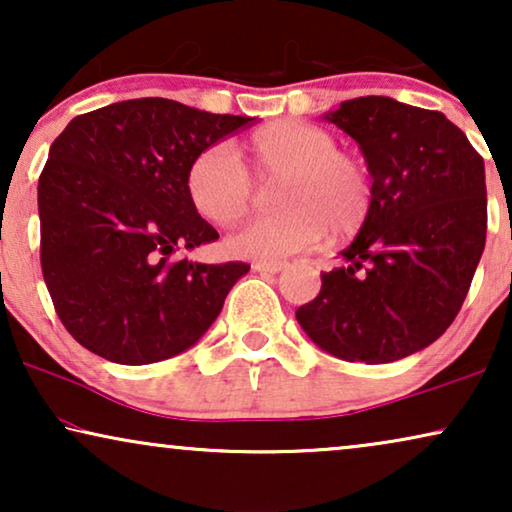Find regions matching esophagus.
<instances>
[{
    "label": "esophagus",
    "mask_w": 512,
    "mask_h": 512,
    "mask_svg": "<svg viewBox=\"0 0 512 512\" xmlns=\"http://www.w3.org/2000/svg\"><path fill=\"white\" fill-rule=\"evenodd\" d=\"M284 268H286L284 261H256L251 265V270L261 272V275H277V272H282Z\"/></svg>",
    "instance_id": "34e87169"
}]
</instances>
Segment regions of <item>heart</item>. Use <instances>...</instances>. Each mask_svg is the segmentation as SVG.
I'll return each instance as SVG.
<instances>
[{
  "instance_id": "heart-1",
  "label": "heart",
  "mask_w": 512,
  "mask_h": 512,
  "mask_svg": "<svg viewBox=\"0 0 512 512\" xmlns=\"http://www.w3.org/2000/svg\"><path fill=\"white\" fill-rule=\"evenodd\" d=\"M209 146L186 172V193L195 212L214 226L240 221L251 207V179L277 181L272 202L279 212L251 221L226 240V249L249 261L310 249L328 235L347 240L366 223L373 207V174L366 160L338 149L333 132L312 123L270 121L240 146Z\"/></svg>"
}]
</instances>
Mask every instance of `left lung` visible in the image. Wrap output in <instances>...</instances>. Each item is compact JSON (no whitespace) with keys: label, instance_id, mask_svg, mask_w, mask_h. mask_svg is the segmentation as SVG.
Wrapping results in <instances>:
<instances>
[{"label":"left lung","instance_id":"8db88e82","mask_svg":"<svg viewBox=\"0 0 512 512\" xmlns=\"http://www.w3.org/2000/svg\"><path fill=\"white\" fill-rule=\"evenodd\" d=\"M324 121L359 144L375 195L345 265L296 319L342 361L405 359L464 305L487 237L485 160L445 114L391 97L347 100Z\"/></svg>","mask_w":512,"mask_h":512}]
</instances>
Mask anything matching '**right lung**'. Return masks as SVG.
<instances>
[{"instance_id": "right-lung-1", "label": "right lung", "mask_w": 512, "mask_h": 512, "mask_svg": "<svg viewBox=\"0 0 512 512\" xmlns=\"http://www.w3.org/2000/svg\"><path fill=\"white\" fill-rule=\"evenodd\" d=\"M254 121L142 97L69 121L39 177L41 270L72 338L123 366L193 347L247 263H193L177 251L219 240L195 212V156Z\"/></svg>"}]
</instances>
